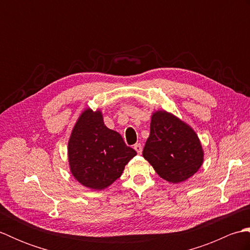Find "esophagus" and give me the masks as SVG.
I'll list each match as a JSON object with an SVG mask.
<instances>
[{
	"label": "esophagus",
	"mask_w": 250,
	"mask_h": 250,
	"mask_svg": "<svg viewBox=\"0 0 250 250\" xmlns=\"http://www.w3.org/2000/svg\"><path fill=\"white\" fill-rule=\"evenodd\" d=\"M133 148L135 149V151H136L137 153H139V155H141L142 151H143V147H142V145L140 144V143H139V144H135Z\"/></svg>",
	"instance_id": "esophagus-1"
}]
</instances>
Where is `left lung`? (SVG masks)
<instances>
[{
    "mask_svg": "<svg viewBox=\"0 0 250 250\" xmlns=\"http://www.w3.org/2000/svg\"><path fill=\"white\" fill-rule=\"evenodd\" d=\"M143 157L161 178L178 184L199 171L204 152L190 125L166 110H157L151 116Z\"/></svg>",
    "mask_w": 250,
    "mask_h": 250,
    "instance_id": "obj_1",
    "label": "left lung"
}]
</instances>
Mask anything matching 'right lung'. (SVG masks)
<instances>
[{
    "mask_svg": "<svg viewBox=\"0 0 250 250\" xmlns=\"http://www.w3.org/2000/svg\"><path fill=\"white\" fill-rule=\"evenodd\" d=\"M73 176L90 189L102 190L118 179L136 151L104 125L101 110L87 108L74 125L67 145Z\"/></svg>",
    "mask_w": 250,
    "mask_h": 250,
    "instance_id": "obj_1",
    "label": "right lung"
}]
</instances>
